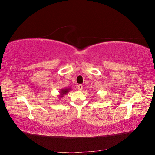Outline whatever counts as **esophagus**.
<instances>
[{"label":"esophagus","instance_id":"obj_1","mask_svg":"<svg viewBox=\"0 0 155 155\" xmlns=\"http://www.w3.org/2000/svg\"><path fill=\"white\" fill-rule=\"evenodd\" d=\"M78 91H82V89H83V86H82L81 85H78Z\"/></svg>","mask_w":155,"mask_h":155}]
</instances>
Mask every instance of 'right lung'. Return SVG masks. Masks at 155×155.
Instances as JSON below:
<instances>
[{"mask_svg": "<svg viewBox=\"0 0 155 155\" xmlns=\"http://www.w3.org/2000/svg\"><path fill=\"white\" fill-rule=\"evenodd\" d=\"M70 91H71V88H65L61 89L59 91V95L58 96L59 99H61L62 97H64V95L67 94V93L69 92Z\"/></svg>", "mask_w": 155, "mask_h": 155, "instance_id": "obj_1", "label": "right lung"}]
</instances>
